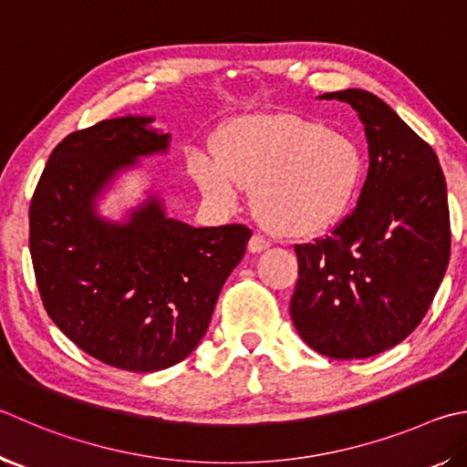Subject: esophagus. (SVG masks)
<instances>
[{
    "instance_id": "obj_1",
    "label": "esophagus",
    "mask_w": 467,
    "mask_h": 467,
    "mask_svg": "<svg viewBox=\"0 0 467 467\" xmlns=\"http://www.w3.org/2000/svg\"><path fill=\"white\" fill-rule=\"evenodd\" d=\"M269 239H265V236L263 234H259V233H255L251 236V241H249V251L251 253H261V251H265V249H269Z\"/></svg>"
}]
</instances>
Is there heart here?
I'll return each instance as SVG.
<instances>
[{"label":"heart","instance_id":"b5f03b06","mask_svg":"<svg viewBox=\"0 0 467 467\" xmlns=\"http://www.w3.org/2000/svg\"><path fill=\"white\" fill-rule=\"evenodd\" d=\"M192 173L204 196L233 206L243 188L269 228L308 234L335 224L358 198L366 159L351 134L296 116H247L231 122L218 157L200 152Z\"/></svg>","mask_w":467,"mask_h":467}]
</instances>
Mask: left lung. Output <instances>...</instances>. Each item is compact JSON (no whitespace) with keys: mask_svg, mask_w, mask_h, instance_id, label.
Wrapping results in <instances>:
<instances>
[{"mask_svg":"<svg viewBox=\"0 0 467 467\" xmlns=\"http://www.w3.org/2000/svg\"><path fill=\"white\" fill-rule=\"evenodd\" d=\"M322 98L366 124L369 169L358 206L330 234L294 244L290 315L312 349L363 359L404 341L425 318L451 255L445 175L429 142L374 93Z\"/></svg>","mask_w":467,"mask_h":467,"instance_id":"1","label":"left lung"}]
</instances>
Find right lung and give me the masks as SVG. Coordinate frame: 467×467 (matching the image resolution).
I'll list each match as a JSON object with an SVG mask.
<instances>
[{
    "label": "right lung",
    "mask_w": 467,
    "mask_h": 467,
    "mask_svg": "<svg viewBox=\"0 0 467 467\" xmlns=\"http://www.w3.org/2000/svg\"><path fill=\"white\" fill-rule=\"evenodd\" d=\"M152 118L126 116L75 130L53 149L30 200V255L42 304L91 358L126 371L171 368L206 335L218 294L251 228H193L155 198L129 224L93 214L118 169L165 150Z\"/></svg>",
    "instance_id": "obj_1"
}]
</instances>
